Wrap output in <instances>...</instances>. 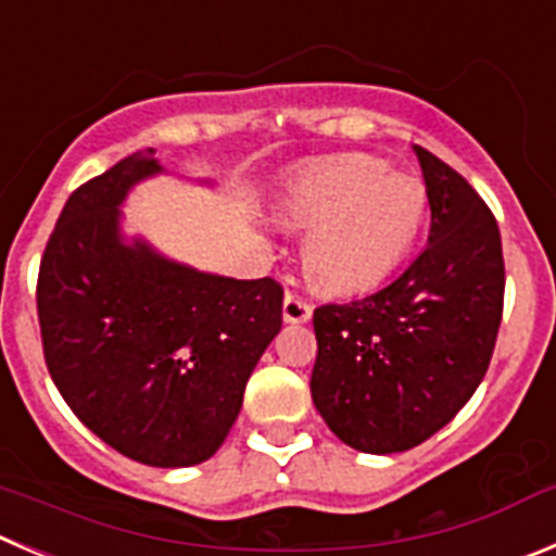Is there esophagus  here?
Returning a JSON list of instances; mask_svg holds the SVG:
<instances>
[{"label": "esophagus", "instance_id": "esophagus-1", "mask_svg": "<svg viewBox=\"0 0 556 556\" xmlns=\"http://www.w3.org/2000/svg\"><path fill=\"white\" fill-rule=\"evenodd\" d=\"M309 315H313V307H309L304 299H299V295L293 293L285 295V302H282L285 324H307Z\"/></svg>", "mask_w": 556, "mask_h": 556}]
</instances>
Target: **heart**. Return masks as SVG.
<instances>
[{"mask_svg": "<svg viewBox=\"0 0 556 556\" xmlns=\"http://www.w3.org/2000/svg\"><path fill=\"white\" fill-rule=\"evenodd\" d=\"M279 214L307 230L304 268L326 293L372 290L397 271L422 232L428 191L376 155L349 153L315 164L282 197Z\"/></svg>", "mask_w": 556, "mask_h": 556, "instance_id": "heart-1", "label": "heart"}]
</instances>
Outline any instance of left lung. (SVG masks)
Segmentation results:
<instances>
[{"mask_svg": "<svg viewBox=\"0 0 556 556\" xmlns=\"http://www.w3.org/2000/svg\"><path fill=\"white\" fill-rule=\"evenodd\" d=\"M430 202L428 247L383 288L313 315V403L331 433L370 455L406 453L466 406L494 354L505 261L475 189L414 144Z\"/></svg>", "mask_w": 556, "mask_h": 556, "instance_id": "8db88e82", "label": "left lung"}]
</instances>
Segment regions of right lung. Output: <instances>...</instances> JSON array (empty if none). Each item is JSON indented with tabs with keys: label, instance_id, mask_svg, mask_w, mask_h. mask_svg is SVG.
Returning <instances> with one entry per match:
<instances>
[{
	"label": "right lung",
	"instance_id": "add662e5",
	"mask_svg": "<svg viewBox=\"0 0 556 556\" xmlns=\"http://www.w3.org/2000/svg\"><path fill=\"white\" fill-rule=\"evenodd\" d=\"M155 175L167 169L139 150L67 197L40 263L38 318L71 412L126 458L180 469L225 444L282 329V288L200 271L128 236L123 205Z\"/></svg>",
	"mask_w": 556,
	"mask_h": 556
}]
</instances>
